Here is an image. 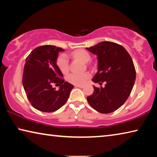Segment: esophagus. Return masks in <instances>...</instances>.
Segmentation results:
<instances>
[{"label": "esophagus", "instance_id": "esophagus-1", "mask_svg": "<svg viewBox=\"0 0 157 157\" xmlns=\"http://www.w3.org/2000/svg\"><path fill=\"white\" fill-rule=\"evenodd\" d=\"M75 87H76V88H81L82 89L84 87L83 85H75Z\"/></svg>", "mask_w": 157, "mask_h": 157}]
</instances>
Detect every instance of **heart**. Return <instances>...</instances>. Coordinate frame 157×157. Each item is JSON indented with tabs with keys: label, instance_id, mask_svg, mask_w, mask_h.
Returning a JSON list of instances; mask_svg holds the SVG:
<instances>
[{
	"label": "heart",
	"instance_id": "1",
	"mask_svg": "<svg viewBox=\"0 0 157 157\" xmlns=\"http://www.w3.org/2000/svg\"><path fill=\"white\" fill-rule=\"evenodd\" d=\"M72 56L80 60L83 63L89 62L91 59V56L86 51L84 50H78L72 53ZM57 65L62 73H67L69 70L68 59L66 55H60L57 57ZM90 78L89 73H71L67 77V80L71 84L75 85L84 84Z\"/></svg>",
	"mask_w": 157,
	"mask_h": 157
}]
</instances>
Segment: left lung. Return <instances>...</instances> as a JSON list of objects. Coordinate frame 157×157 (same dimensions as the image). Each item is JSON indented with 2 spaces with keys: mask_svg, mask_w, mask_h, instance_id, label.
<instances>
[{
  "mask_svg": "<svg viewBox=\"0 0 157 157\" xmlns=\"http://www.w3.org/2000/svg\"><path fill=\"white\" fill-rule=\"evenodd\" d=\"M86 48L97 56L98 72L93 82H106L105 87L94 86V91L87 101L98 112H113L125 102L134 86L136 70L132 57L123 46L111 41Z\"/></svg>",
  "mask_w": 157,
  "mask_h": 157,
  "instance_id": "1",
  "label": "left lung"
}]
</instances>
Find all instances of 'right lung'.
I'll list each match as a JSON object with an SVG mask.
<instances>
[{
	"instance_id": "add662e5",
	"label": "right lung",
	"mask_w": 157,
	"mask_h": 157,
	"mask_svg": "<svg viewBox=\"0 0 157 157\" xmlns=\"http://www.w3.org/2000/svg\"><path fill=\"white\" fill-rule=\"evenodd\" d=\"M64 50L50 45L34 49L25 59L23 74V86L28 99L36 109L52 112L65 104L73 85L65 82L57 65L59 52ZM53 83L60 85L56 91Z\"/></svg>"
}]
</instances>
